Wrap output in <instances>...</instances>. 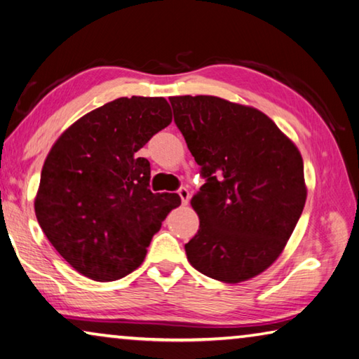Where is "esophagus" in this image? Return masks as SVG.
Instances as JSON below:
<instances>
[{
	"instance_id": "esophagus-1",
	"label": "esophagus",
	"mask_w": 359,
	"mask_h": 359,
	"mask_svg": "<svg viewBox=\"0 0 359 359\" xmlns=\"http://www.w3.org/2000/svg\"><path fill=\"white\" fill-rule=\"evenodd\" d=\"M178 196L181 198V202H183V205H187L189 203V198H191V192L186 189V187H180L178 189Z\"/></svg>"
}]
</instances>
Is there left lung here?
Here are the masks:
<instances>
[{"label":"left lung","instance_id":"obj_1","mask_svg":"<svg viewBox=\"0 0 359 359\" xmlns=\"http://www.w3.org/2000/svg\"><path fill=\"white\" fill-rule=\"evenodd\" d=\"M170 104L205 178L191 202L200 227L184 246L187 260L229 284L254 278L278 259L303 212V157L252 107L215 96H175Z\"/></svg>","mask_w":359,"mask_h":359}]
</instances>
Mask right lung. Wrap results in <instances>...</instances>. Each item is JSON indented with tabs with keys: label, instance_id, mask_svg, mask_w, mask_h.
<instances>
[{
	"label": "right lung",
	"instance_id": "1",
	"mask_svg": "<svg viewBox=\"0 0 359 359\" xmlns=\"http://www.w3.org/2000/svg\"><path fill=\"white\" fill-rule=\"evenodd\" d=\"M170 123L163 97H119L81 116L50 149L36 217L80 274L110 282L134 271L181 203L178 194L151 192L149 162L137 154Z\"/></svg>",
	"mask_w": 359,
	"mask_h": 359
}]
</instances>
